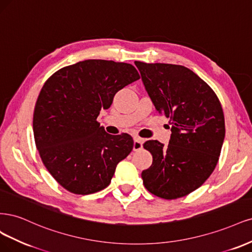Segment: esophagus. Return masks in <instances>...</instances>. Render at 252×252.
<instances>
[{"label": "esophagus", "mask_w": 252, "mask_h": 252, "mask_svg": "<svg viewBox=\"0 0 252 252\" xmlns=\"http://www.w3.org/2000/svg\"><path fill=\"white\" fill-rule=\"evenodd\" d=\"M143 148V140L141 138H135L134 139V145H133V150L134 151H139Z\"/></svg>", "instance_id": "obj_1"}]
</instances>
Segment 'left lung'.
Returning <instances> with one entry per match:
<instances>
[{"label":"left lung","mask_w":252,"mask_h":252,"mask_svg":"<svg viewBox=\"0 0 252 252\" xmlns=\"http://www.w3.org/2000/svg\"><path fill=\"white\" fill-rule=\"evenodd\" d=\"M135 64L172 131L167 147L157 140L143 144L153 156L152 165L141 174L144 188L165 200L188 196L208 179L220 157L225 137L221 102L204 80L184 66Z\"/></svg>","instance_id":"8db88e82"}]
</instances>
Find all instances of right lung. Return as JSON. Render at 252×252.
<instances>
[{
  "label": "right lung",
  "mask_w": 252,
  "mask_h": 252,
  "mask_svg": "<svg viewBox=\"0 0 252 252\" xmlns=\"http://www.w3.org/2000/svg\"><path fill=\"white\" fill-rule=\"evenodd\" d=\"M140 78L131 63L87 60L46 80L33 113L36 149L48 172L76 194L99 191L133 150L128 134L113 136L97 121L120 89Z\"/></svg>",
  "instance_id": "1"
}]
</instances>
